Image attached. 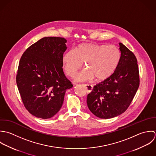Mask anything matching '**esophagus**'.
<instances>
[{
	"mask_svg": "<svg viewBox=\"0 0 156 156\" xmlns=\"http://www.w3.org/2000/svg\"><path fill=\"white\" fill-rule=\"evenodd\" d=\"M84 86L86 87V89H87V90L89 92H91L93 90V86L92 85H90V84H84Z\"/></svg>",
	"mask_w": 156,
	"mask_h": 156,
	"instance_id": "esophagus-1",
	"label": "esophagus"
}]
</instances>
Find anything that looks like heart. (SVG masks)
<instances>
[{
	"label": "heart",
	"mask_w": 156,
	"mask_h": 156,
	"mask_svg": "<svg viewBox=\"0 0 156 156\" xmlns=\"http://www.w3.org/2000/svg\"><path fill=\"white\" fill-rule=\"evenodd\" d=\"M121 58V52L115 45L93 43H81L75 50L67 51L62 57L66 74L73 77L84 63L86 69L75 77L76 81H104L116 69Z\"/></svg>",
	"instance_id": "b5f03b06"
}]
</instances>
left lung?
<instances>
[{"mask_svg": "<svg viewBox=\"0 0 156 156\" xmlns=\"http://www.w3.org/2000/svg\"><path fill=\"white\" fill-rule=\"evenodd\" d=\"M121 58L114 73L96 84L88 94L87 106L96 116L110 119L125 112L139 86V72L134 54L119 43Z\"/></svg>", "mask_w": 156, "mask_h": 156, "instance_id": "1", "label": "left lung"}]
</instances>
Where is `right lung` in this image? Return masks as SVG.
<instances>
[{"mask_svg": "<svg viewBox=\"0 0 156 156\" xmlns=\"http://www.w3.org/2000/svg\"><path fill=\"white\" fill-rule=\"evenodd\" d=\"M67 40L62 37L42 38L23 54L16 83L26 109L33 116L49 119L56 115L66 90L73 87L62 70Z\"/></svg>", "mask_w": 156, "mask_h": 156, "instance_id": "1", "label": "right lung"}]
</instances>
